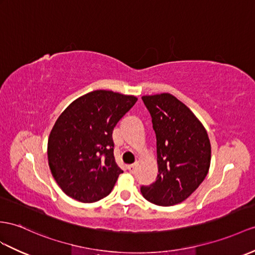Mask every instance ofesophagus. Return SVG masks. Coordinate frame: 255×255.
<instances>
[{
  "label": "esophagus",
  "instance_id": "1",
  "mask_svg": "<svg viewBox=\"0 0 255 255\" xmlns=\"http://www.w3.org/2000/svg\"><path fill=\"white\" fill-rule=\"evenodd\" d=\"M135 169H136V165L135 164H129V165H128V170L131 172V173H133L134 171H135Z\"/></svg>",
  "mask_w": 255,
  "mask_h": 255
}]
</instances>
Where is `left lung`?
Returning a JSON list of instances; mask_svg holds the SVG:
<instances>
[{"label":"left lung","mask_w":255,"mask_h":255,"mask_svg":"<svg viewBox=\"0 0 255 255\" xmlns=\"http://www.w3.org/2000/svg\"><path fill=\"white\" fill-rule=\"evenodd\" d=\"M157 138L156 181L141 186L146 200L157 206L184 201L206 178L211 145L206 128L190 109L167 93L142 96Z\"/></svg>","instance_id":"8db88e82"}]
</instances>
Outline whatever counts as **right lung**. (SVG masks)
I'll list each match as a JSON object with an SVG mask.
<instances>
[{"label":"right lung","mask_w":255,"mask_h":255,"mask_svg":"<svg viewBox=\"0 0 255 255\" xmlns=\"http://www.w3.org/2000/svg\"><path fill=\"white\" fill-rule=\"evenodd\" d=\"M137 98L98 90L78 98L59 116L47 142L56 183L80 202H95L123 173L114 156L113 132Z\"/></svg>","instance_id":"1"}]
</instances>
